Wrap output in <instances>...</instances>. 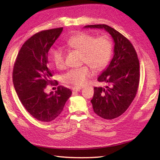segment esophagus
<instances>
[{"instance_id": "esophagus-1", "label": "esophagus", "mask_w": 160, "mask_h": 160, "mask_svg": "<svg viewBox=\"0 0 160 160\" xmlns=\"http://www.w3.org/2000/svg\"><path fill=\"white\" fill-rule=\"evenodd\" d=\"M81 89V88H79V87H74V88H72V92H77L80 91Z\"/></svg>"}]
</instances>
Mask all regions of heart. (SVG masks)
<instances>
[{
	"label": "heart",
	"instance_id": "obj_1",
	"mask_svg": "<svg viewBox=\"0 0 160 160\" xmlns=\"http://www.w3.org/2000/svg\"><path fill=\"white\" fill-rule=\"evenodd\" d=\"M68 48L82 52L81 61L94 71H100L107 67L112 55V46L109 37L102 35L98 37L91 34L81 32L71 37L67 41ZM65 51L61 48L53 49L52 59L58 69L65 66ZM92 75V71L88 66L71 68L62 76L64 82L75 85L83 86L88 82Z\"/></svg>",
	"mask_w": 160,
	"mask_h": 160
}]
</instances>
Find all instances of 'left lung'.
<instances>
[{"mask_svg":"<svg viewBox=\"0 0 160 160\" xmlns=\"http://www.w3.org/2000/svg\"><path fill=\"white\" fill-rule=\"evenodd\" d=\"M85 28L104 29L114 41V55L109 65L98 77L105 88L95 87L91 100L93 111L100 118H118L130 107L138 90L140 71L137 53L130 41L106 24L88 25Z\"/></svg>","mask_w":160,"mask_h":160,"instance_id":"obj_1","label":"left lung"}]
</instances>
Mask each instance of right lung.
Segmentation results:
<instances>
[{"instance_id": "add662e5", "label": "right lung", "mask_w": 160, "mask_h": 160, "mask_svg": "<svg viewBox=\"0 0 160 160\" xmlns=\"http://www.w3.org/2000/svg\"><path fill=\"white\" fill-rule=\"evenodd\" d=\"M63 28L42 30L27 40L19 50L13 71V83L19 100L35 119L50 122L60 115L65 103L71 96L70 89L58 86L49 94L47 85H58L51 77L48 54Z\"/></svg>"}]
</instances>
